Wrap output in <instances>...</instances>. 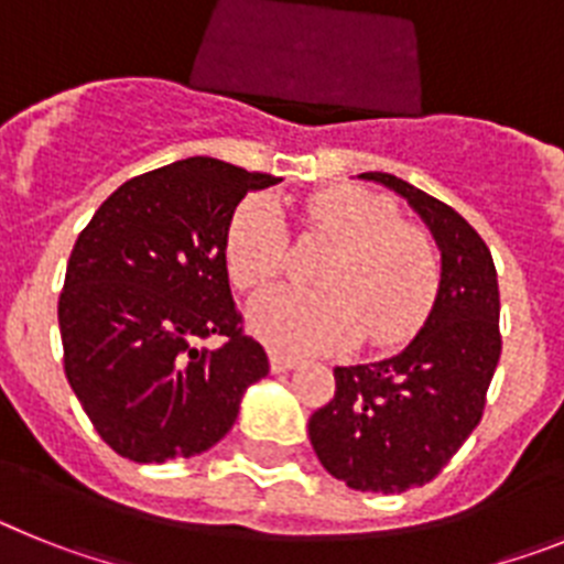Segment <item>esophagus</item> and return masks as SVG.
Instances as JSON below:
<instances>
[{
	"label": "esophagus",
	"mask_w": 564,
	"mask_h": 564,
	"mask_svg": "<svg viewBox=\"0 0 564 564\" xmlns=\"http://www.w3.org/2000/svg\"><path fill=\"white\" fill-rule=\"evenodd\" d=\"M293 367H299L296 358L282 356V352H271V370L273 372H288V370H293Z\"/></svg>",
	"instance_id": "1"
}]
</instances>
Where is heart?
Returning <instances> with one entry per match:
<instances>
[{
    "label": "heart",
    "mask_w": 564,
    "mask_h": 564,
    "mask_svg": "<svg viewBox=\"0 0 564 564\" xmlns=\"http://www.w3.org/2000/svg\"><path fill=\"white\" fill-rule=\"evenodd\" d=\"M299 226L333 248L322 268V291L276 288L248 311L253 336L279 352L338 350L364 336L395 344L430 313L441 285L435 239L383 194L330 186L299 203ZM226 265L234 288L262 291L285 271L288 231L268 197H248L234 212L226 237Z\"/></svg>",
    "instance_id": "heart-1"
}]
</instances>
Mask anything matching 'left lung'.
I'll use <instances>...</instances> for the list:
<instances>
[{
	"mask_svg": "<svg viewBox=\"0 0 564 564\" xmlns=\"http://www.w3.org/2000/svg\"><path fill=\"white\" fill-rule=\"evenodd\" d=\"M364 181L392 188L441 248V288L401 352L336 367V395L307 423L313 452L356 491L395 495L441 475L486 410L500 361V288L480 234L446 203L387 172Z\"/></svg>",
	"mask_w": 564,
	"mask_h": 564,
	"instance_id": "obj_1",
	"label": "left lung"
}]
</instances>
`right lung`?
Here are the masks:
<instances>
[{"label":"right lung","mask_w":564,"mask_h":564,"mask_svg":"<svg viewBox=\"0 0 564 564\" xmlns=\"http://www.w3.org/2000/svg\"><path fill=\"white\" fill-rule=\"evenodd\" d=\"M276 177L214 158L138 174L78 234L58 296L64 372L109 449L166 463L212 449L268 376L226 268L234 208ZM223 335L217 351L197 348Z\"/></svg>","instance_id":"1"}]
</instances>
